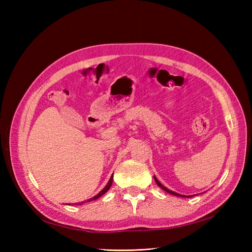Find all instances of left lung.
I'll list each match as a JSON object with an SVG mask.
<instances>
[{
    "label": "left lung",
    "instance_id": "left-lung-1",
    "mask_svg": "<svg viewBox=\"0 0 252 252\" xmlns=\"http://www.w3.org/2000/svg\"><path fill=\"white\" fill-rule=\"evenodd\" d=\"M154 179H155V182H156V184L159 186V187H161V189L164 190V191H167V192H169V194H171V195H174V196H179V197H187V198H189V197H191V196H185V195H181V194H179V192H175V191H173V190H170L169 189H167V187L165 186H163L161 183H160V182L157 180V178L156 176H154Z\"/></svg>",
    "mask_w": 252,
    "mask_h": 252
}]
</instances>
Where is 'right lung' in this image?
<instances>
[{
    "mask_svg": "<svg viewBox=\"0 0 252 252\" xmlns=\"http://www.w3.org/2000/svg\"><path fill=\"white\" fill-rule=\"evenodd\" d=\"M112 176H114V174H112L111 175V178L109 179V181H108V183H107V185L104 187V189H101L99 192H98V194L97 195H95L94 197H92V198H90V199H88V200H84V201H82V202H78L79 203V205H82V203H84V202H89V201H92V200H95V199H97V198H99L100 196H103L104 194H105V192H107V191H108V189H110V186H111V184H112ZM78 203H77V205H78Z\"/></svg>",
    "mask_w": 252,
    "mask_h": 252,
    "instance_id": "add662e5",
    "label": "right lung"
}]
</instances>
